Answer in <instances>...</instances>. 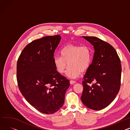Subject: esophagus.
I'll list each match as a JSON object with an SVG mask.
<instances>
[{"label":"esophagus","instance_id":"1","mask_svg":"<svg viewBox=\"0 0 130 130\" xmlns=\"http://www.w3.org/2000/svg\"><path fill=\"white\" fill-rule=\"evenodd\" d=\"M75 83H76V82H75V81H74V80H70V84H72V85L74 84Z\"/></svg>","mask_w":130,"mask_h":130}]
</instances>
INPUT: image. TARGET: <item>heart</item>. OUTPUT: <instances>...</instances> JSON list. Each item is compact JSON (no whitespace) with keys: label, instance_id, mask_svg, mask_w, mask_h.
Wrapping results in <instances>:
<instances>
[{"label":"heart","instance_id":"1","mask_svg":"<svg viewBox=\"0 0 130 130\" xmlns=\"http://www.w3.org/2000/svg\"><path fill=\"white\" fill-rule=\"evenodd\" d=\"M62 56H54V63L60 74L65 73L68 64L70 65L67 76L71 78L78 77L82 72L87 71L92 62V51L86 45L68 44L60 51Z\"/></svg>","mask_w":130,"mask_h":130}]
</instances>
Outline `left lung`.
Returning <instances> with one entry per match:
<instances>
[{
    "mask_svg": "<svg viewBox=\"0 0 130 130\" xmlns=\"http://www.w3.org/2000/svg\"><path fill=\"white\" fill-rule=\"evenodd\" d=\"M83 37L92 44L94 53L91 65L84 77L81 100L87 107L100 110L108 106L119 91L121 60L109 43L95 37Z\"/></svg>",
    "mask_w": 130,
    "mask_h": 130,
    "instance_id": "obj_1",
    "label": "left lung"
}]
</instances>
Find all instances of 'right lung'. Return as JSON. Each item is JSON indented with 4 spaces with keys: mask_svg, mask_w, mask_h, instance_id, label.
I'll list each match as a JSON object with an SVG mask.
<instances>
[{
    "mask_svg": "<svg viewBox=\"0 0 130 130\" xmlns=\"http://www.w3.org/2000/svg\"><path fill=\"white\" fill-rule=\"evenodd\" d=\"M59 35L34 40L21 53L17 64L19 90L30 104L45 114H53L64 105L70 81L57 71L54 53Z\"/></svg>",
    "mask_w": 130,
    "mask_h": 130,
    "instance_id": "right-lung-1",
    "label": "right lung"
}]
</instances>
